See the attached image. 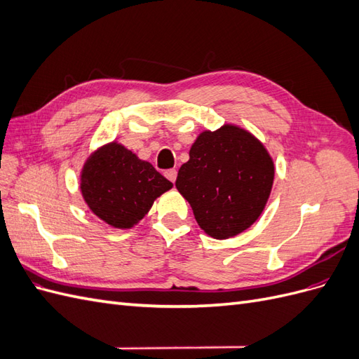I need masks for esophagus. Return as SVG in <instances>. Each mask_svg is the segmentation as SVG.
I'll use <instances>...</instances> for the list:
<instances>
[{
  "label": "esophagus",
  "instance_id": "obj_1",
  "mask_svg": "<svg viewBox=\"0 0 359 359\" xmlns=\"http://www.w3.org/2000/svg\"><path fill=\"white\" fill-rule=\"evenodd\" d=\"M165 175H166V178H168L169 181L175 182V180H177V170H175V169H169V170L165 172Z\"/></svg>",
  "mask_w": 359,
  "mask_h": 359
}]
</instances>
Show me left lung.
Returning <instances> with one entry per match:
<instances>
[{"mask_svg":"<svg viewBox=\"0 0 359 359\" xmlns=\"http://www.w3.org/2000/svg\"><path fill=\"white\" fill-rule=\"evenodd\" d=\"M175 186L201 229L227 240L252 226L265 210L274 182V160L248 130L226 123L194 140Z\"/></svg>","mask_w":359,"mask_h":359,"instance_id":"1","label":"left lung"}]
</instances>
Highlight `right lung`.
<instances>
[{
	"instance_id": "obj_1",
	"label": "right lung",
	"mask_w": 359,
	"mask_h": 359,
	"mask_svg": "<svg viewBox=\"0 0 359 359\" xmlns=\"http://www.w3.org/2000/svg\"><path fill=\"white\" fill-rule=\"evenodd\" d=\"M173 187L149 161L112 140L97 148L81 170V193L94 215L115 229H132L154 201Z\"/></svg>"
}]
</instances>
